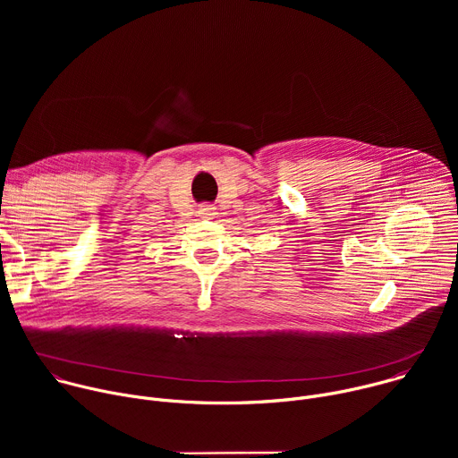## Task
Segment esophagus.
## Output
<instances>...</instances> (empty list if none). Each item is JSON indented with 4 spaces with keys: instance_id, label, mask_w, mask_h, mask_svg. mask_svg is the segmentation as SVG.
I'll use <instances>...</instances> for the list:
<instances>
[{
    "instance_id": "esophagus-1",
    "label": "esophagus",
    "mask_w": 458,
    "mask_h": 458,
    "mask_svg": "<svg viewBox=\"0 0 458 458\" xmlns=\"http://www.w3.org/2000/svg\"><path fill=\"white\" fill-rule=\"evenodd\" d=\"M217 212H216V207L214 205H208V203H203L201 207H199V216L201 217H207V219H214V216H216Z\"/></svg>"
}]
</instances>
